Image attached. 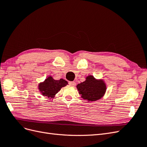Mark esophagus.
Returning <instances> with one entry per match:
<instances>
[{"label": "esophagus", "mask_w": 147, "mask_h": 147, "mask_svg": "<svg viewBox=\"0 0 147 147\" xmlns=\"http://www.w3.org/2000/svg\"><path fill=\"white\" fill-rule=\"evenodd\" d=\"M69 84H70V86H75V84H76V83H75V82H69Z\"/></svg>", "instance_id": "1"}]
</instances>
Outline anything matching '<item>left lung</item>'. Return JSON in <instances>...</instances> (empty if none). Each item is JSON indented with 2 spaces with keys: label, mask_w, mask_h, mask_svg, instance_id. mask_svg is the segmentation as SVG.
I'll list each match as a JSON object with an SVG mask.
<instances>
[{
  "label": "left lung",
  "mask_w": 147,
  "mask_h": 147,
  "mask_svg": "<svg viewBox=\"0 0 147 147\" xmlns=\"http://www.w3.org/2000/svg\"><path fill=\"white\" fill-rule=\"evenodd\" d=\"M77 88L83 99L92 102L104 97L107 85L103 79H96L93 75H90L85 78V81L77 84Z\"/></svg>",
  "instance_id": "obj_1"
}]
</instances>
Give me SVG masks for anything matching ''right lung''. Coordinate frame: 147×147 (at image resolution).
Instances as JSON below:
<instances>
[{"mask_svg": "<svg viewBox=\"0 0 147 147\" xmlns=\"http://www.w3.org/2000/svg\"><path fill=\"white\" fill-rule=\"evenodd\" d=\"M67 84H68L67 82L63 78L56 80L53 77L49 76L43 82L38 83V88L39 91L42 93V95L53 99L61 89L65 86Z\"/></svg>", "mask_w": 147, "mask_h": 147, "instance_id": "obj_1", "label": "right lung"}]
</instances>
